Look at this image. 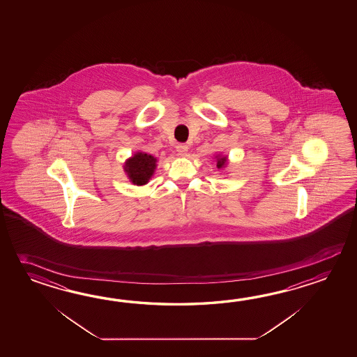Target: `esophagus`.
I'll return each instance as SVG.
<instances>
[{
    "label": "esophagus",
    "instance_id": "1",
    "mask_svg": "<svg viewBox=\"0 0 357 357\" xmlns=\"http://www.w3.org/2000/svg\"><path fill=\"white\" fill-rule=\"evenodd\" d=\"M176 151H177V154H178V155H182V157H183V155H186V153L189 151V146L185 144H178L176 146Z\"/></svg>",
    "mask_w": 357,
    "mask_h": 357
}]
</instances>
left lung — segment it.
Wrapping results in <instances>:
<instances>
[{
	"instance_id": "8db88e82",
	"label": "left lung",
	"mask_w": 357,
	"mask_h": 357,
	"mask_svg": "<svg viewBox=\"0 0 357 357\" xmlns=\"http://www.w3.org/2000/svg\"><path fill=\"white\" fill-rule=\"evenodd\" d=\"M215 158H217V168H222L226 166V163H227V158H226V157H220V155H217Z\"/></svg>"
}]
</instances>
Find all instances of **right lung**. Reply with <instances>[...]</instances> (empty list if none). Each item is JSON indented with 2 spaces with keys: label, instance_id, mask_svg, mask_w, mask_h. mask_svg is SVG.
Listing matches in <instances>:
<instances>
[{
  "label": "right lung",
  "instance_id": "right-lung-1",
  "mask_svg": "<svg viewBox=\"0 0 357 357\" xmlns=\"http://www.w3.org/2000/svg\"><path fill=\"white\" fill-rule=\"evenodd\" d=\"M155 167H157V158H154L153 155L146 153L137 152L126 160L123 169L128 174L130 181L134 185L142 186L151 180Z\"/></svg>",
  "mask_w": 357,
  "mask_h": 357
}]
</instances>
